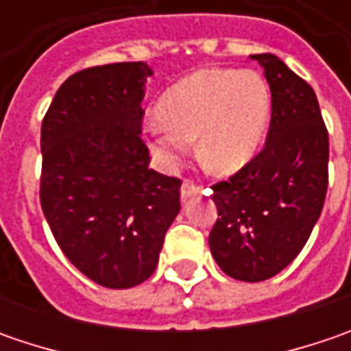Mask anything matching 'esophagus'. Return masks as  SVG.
Returning <instances> with one entry per match:
<instances>
[{"label": "esophagus", "mask_w": 351, "mask_h": 351, "mask_svg": "<svg viewBox=\"0 0 351 351\" xmlns=\"http://www.w3.org/2000/svg\"><path fill=\"white\" fill-rule=\"evenodd\" d=\"M201 191H203V187H201V185H195L193 182H183V185H182V201H187L189 197L199 195Z\"/></svg>", "instance_id": "esophagus-1"}]
</instances>
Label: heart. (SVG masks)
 I'll use <instances>...</instances> for the list:
<instances>
[{
  "mask_svg": "<svg viewBox=\"0 0 351 351\" xmlns=\"http://www.w3.org/2000/svg\"><path fill=\"white\" fill-rule=\"evenodd\" d=\"M269 88L252 70H199L166 91L144 136L158 168L171 171L191 148L217 173L254 160L269 123Z\"/></svg>",
  "mask_w": 351,
  "mask_h": 351,
  "instance_id": "b5f03b06",
  "label": "heart"
}]
</instances>
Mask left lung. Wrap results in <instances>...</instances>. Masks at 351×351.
Wrapping results in <instances>:
<instances>
[{
  "instance_id": "8db88e82",
  "label": "left lung",
  "mask_w": 351,
  "mask_h": 351,
  "mask_svg": "<svg viewBox=\"0 0 351 351\" xmlns=\"http://www.w3.org/2000/svg\"><path fill=\"white\" fill-rule=\"evenodd\" d=\"M271 89L265 148L213 187L219 219L210 254L226 276L263 281L303 250L328 187V132L313 88L276 54H252Z\"/></svg>"
}]
</instances>
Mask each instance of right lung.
I'll return each mask as SVG.
<instances>
[{"label": "right lung", "instance_id": "1", "mask_svg": "<svg viewBox=\"0 0 351 351\" xmlns=\"http://www.w3.org/2000/svg\"><path fill=\"white\" fill-rule=\"evenodd\" d=\"M154 74L121 62L70 75L40 130V205L75 267L109 289L154 274L164 236L180 213L176 178L148 168L142 99Z\"/></svg>", "mask_w": 351, "mask_h": 351}]
</instances>
